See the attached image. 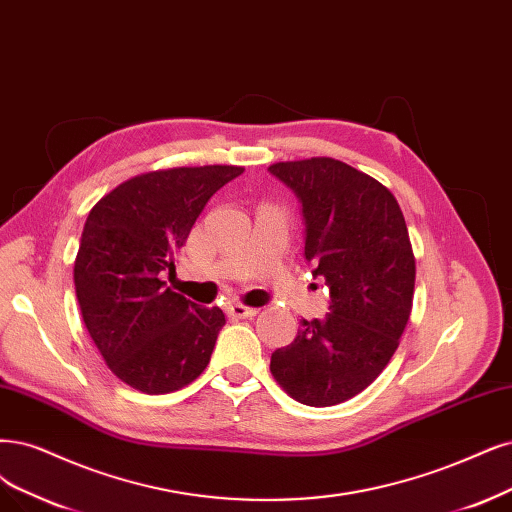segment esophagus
<instances>
[{"label": "esophagus", "instance_id": "obj_1", "mask_svg": "<svg viewBox=\"0 0 512 512\" xmlns=\"http://www.w3.org/2000/svg\"><path fill=\"white\" fill-rule=\"evenodd\" d=\"M259 310L257 308H249L244 304H232L230 308H227V314H230V318L238 320V318H253Z\"/></svg>", "mask_w": 512, "mask_h": 512}]
</instances>
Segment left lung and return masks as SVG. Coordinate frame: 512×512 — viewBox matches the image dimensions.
I'll list each match as a JSON object with an SVG mask.
<instances>
[{"mask_svg":"<svg viewBox=\"0 0 512 512\" xmlns=\"http://www.w3.org/2000/svg\"><path fill=\"white\" fill-rule=\"evenodd\" d=\"M270 173L299 196L306 259L331 289V312L301 320L270 371L295 401L331 407L373 384L399 348L415 287L407 223L390 189L346 162H276Z\"/></svg>","mask_w":512,"mask_h":512,"instance_id":"obj_1","label":"left lung"}]
</instances>
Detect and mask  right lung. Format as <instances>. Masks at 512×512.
<instances>
[{"instance_id": "1", "label": "right lung", "mask_w": 512, "mask_h": 512, "mask_svg": "<svg viewBox=\"0 0 512 512\" xmlns=\"http://www.w3.org/2000/svg\"><path fill=\"white\" fill-rule=\"evenodd\" d=\"M242 166L151 170L111 189L88 213L73 263L84 325L111 373L145 394L192 384L225 325L166 287L206 202Z\"/></svg>"}]
</instances>
